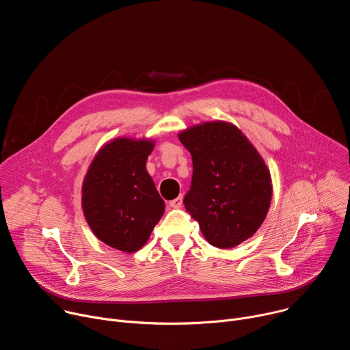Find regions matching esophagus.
Returning <instances> with one entry per match:
<instances>
[{
  "instance_id": "esophagus-1",
  "label": "esophagus",
  "mask_w": 350,
  "mask_h": 350,
  "mask_svg": "<svg viewBox=\"0 0 350 350\" xmlns=\"http://www.w3.org/2000/svg\"><path fill=\"white\" fill-rule=\"evenodd\" d=\"M183 205V196H178L176 199H173V201L169 202V206L170 208H180Z\"/></svg>"
}]
</instances>
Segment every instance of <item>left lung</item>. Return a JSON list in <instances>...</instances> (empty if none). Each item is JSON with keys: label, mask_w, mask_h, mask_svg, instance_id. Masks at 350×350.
Listing matches in <instances>:
<instances>
[{"label": "left lung", "mask_w": 350, "mask_h": 350, "mask_svg": "<svg viewBox=\"0 0 350 350\" xmlns=\"http://www.w3.org/2000/svg\"><path fill=\"white\" fill-rule=\"evenodd\" d=\"M192 157L184 206L206 241L228 249L251 238L266 219L273 187L256 148L231 123L206 122L178 134Z\"/></svg>", "instance_id": "8db88e82"}]
</instances>
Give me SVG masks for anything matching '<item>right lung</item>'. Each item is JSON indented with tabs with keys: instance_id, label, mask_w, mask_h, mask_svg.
<instances>
[{
	"instance_id": "obj_1",
	"label": "right lung",
	"mask_w": 350,
	"mask_h": 350,
	"mask_svg": "<svg viewBox=\"0 0 350 350\" xmlns=\"http://www.w3.org/2000/svg\"><path fill=\"white\" fill-rule=\"evenodd\" d=\"M154 146L151 139H112L99 149L83 181L81 208L90 228L122 252L142 247L165 212L145 166Z\"/></svg>"
}]
</instances>
